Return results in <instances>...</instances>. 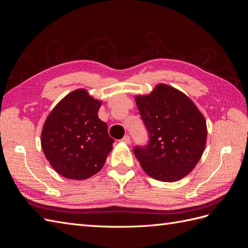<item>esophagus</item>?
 Returning a JSON list of instances; mask_svg holds the SVG:
<instances>
[{"instance_id":"1","label":"esophagus","mask_w":248,"mask_h":248,"mask_svg":"<svg viewBox=\"0 0 248 248\" xmlns=\"http://www.w3.org/2000/svg\"><path fill=\"white\" fill-rule=\"evenodd\" d=\"M121 140L123 142H125V144H129V142H130V137L129 136H125Z\"/></svg>"}]
</instances>
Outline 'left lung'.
<instances>
[{
    "instance_id": "left-lung-1",
    "label": "left lung",
    "mask_w": 248,
    "mask_h": 248,
    "mask_svg": "<svg viewBox=\"0 0 248 248\" xmlns=\"http://www.w3.org/2000/svg\"><path fill=\"white\" fill-rule=\"evenodd\" d=\"M149 134L146 146L133 153L146 174L164 182L184 178L197 166L207 140L206 120L188 97L159 84L149 95L136 97Z\"/></svg>"
}]
</instances>
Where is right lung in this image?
<instances>
[{
	"instance_id": "1",
	"label": "right lung",
	"mask_w": 248,
	"mask_h": 248,
	"mask_svg": "<svg viewBox=\"0 0 248 248\" xmlns=\"http://www.w3.org/2000/svg\"><path fill=\"white\" fill-rule=\"evenodd\" d=\"M101 101L85 89L69 93L46 120L41 147L60 175L84 180L98 172L112 149L108 125L98 118Z\"/></svg>"
}]
</instances>
